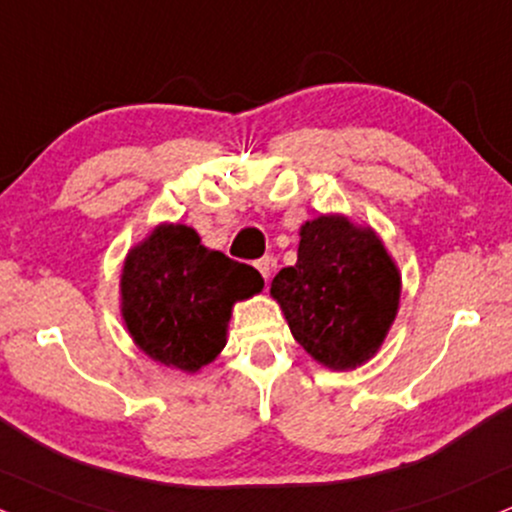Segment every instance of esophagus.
I'll return each mask as SVG.
<instances>
[{"label":"esophagus","mask_w":512,"mask_h":512,"mask_svg":"<svg viewBox=\"0 0 512 512\" xmlns=\"http://www.w3.org/2000/svg\"><path fill=\"white\" fill-rule=\"evenodd\" d=\"M273 266H275V263H273V258H270V256H263V258H258V261H256L258 273L263 275V280H266V282H268L270 273H273Z\"/></svg>","instance_id":"1"}]
</instances>
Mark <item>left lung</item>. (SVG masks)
<instances>
[{
	"label": "left lung",
	"mask_w": 512,
	"mask_h": 512,
	"mask_svg": "<svg viewBox=\"0 0 512 512\" xmlns=\"http://www.w3.org/2000/svg\"><path fill=\"white\" fill-rule=\"evenodd\" d=\"M296 263L270 285L294 339L330 370H356L387 339L399 313L401 273L370 225L342 213L306 220Z\"/></svg>",
	"instance_id": "8db88e82"
}]
</instances>
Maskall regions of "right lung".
<instances>
[{
	"mask_svg": "<svg viewBox=\"0 0 512 512\" xmlns=\"http://www.w3.org/2000/svg\"><path fill=\"white\" fill-rule=\"evenodd\" d=\"M261 289L256 268L208 249L194 227L159 223L125 256L121 315L144 356L194 375L225 349L237 301Z\"/></svg>",
	"mask_w": 512,
	"mask_h": 512,
	"instance_id": "add662e5",
	"label": "right lung"
}]
</instances>
